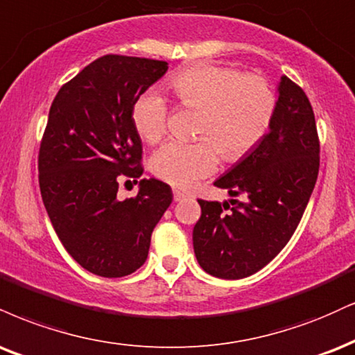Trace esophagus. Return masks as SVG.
<instances>
[{"label": "esophagus", "instance_id": "1", "mask_svg": "<svg viewBox=\"0 0 355 355\" xmlns=\"http://www.w3.org/2000/svg\"><path fill=\"white\" fill-rule=\"evenodd\" d=\"M185 193H183V191H180V190H177V189H175L173 190V200H175V202H182V200L183 198H185Z\"/></svg>", "mask_w": 355, "mask_h": 355}]
</instances>
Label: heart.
<instances>
[{
  "label": "heart",
  "mask_w": 355,
  "mask_h": 355,
  "mask_svg": "<svg viewBox=\"0 0 355 355\" xmlns=\"http://www.w3.org/2000/svg\"><path fill=\"white\" fill-rule=\"evenodd\" d=\"M182 105L200 109L195 142L170 140L153 153L152 172L175 187H191L225 159L246 155L270 130L276 110V94L259 74H241L218 64L198 62L183 67L168 79ZM132 122L145 142L157 144L166 134L168 102L159 91H147L132 107Z\"/></svg>",
  "instance_id": "obj_1"
}]
</instances>
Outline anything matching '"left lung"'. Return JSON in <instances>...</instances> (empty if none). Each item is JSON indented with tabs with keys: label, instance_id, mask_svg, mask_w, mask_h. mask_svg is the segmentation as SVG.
Returning <instances> with one entry per match:
<instances>
[{
	"label": "left lung",
	"instance_id": "8db88e82",
	"mask_svg": "<svg viewBox=\"0 0 355 355\" xmlns=\"http://www.w3.org/2000/svg\"><path fill=\"white\" fill-rule=\"evenodd\" d=\"M270 132L215 182L232 196L198 200L193 228L200 266L221 279H241L266 266L291 240L319 173V137L304 91L283 76Z\"/></svg>",
	"mask_w": 355,
	"mask_h": 355
}]
</instances>
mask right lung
Masks as SVG:
<instances>
[{
  "mask_svg": "<svg viewBox=\"0 0 355 355\" xmlns=\"http://www.w3.org/2000/svg\"><path fill=\"white\" fill-rule=\"evenodd\" d=\"M168 69L165 61L107 54L55 94L40 147V189L59 240L84 270L122 277L139 270L172 189L144 178L119 200L123 178H140L142 140L132 107Z\"/></svg>",
  "mask_w": 355,
  "mask_h": 355,
  "instance_id": "right-lung-1",
  "label": "right lung"
}]
</instances>
